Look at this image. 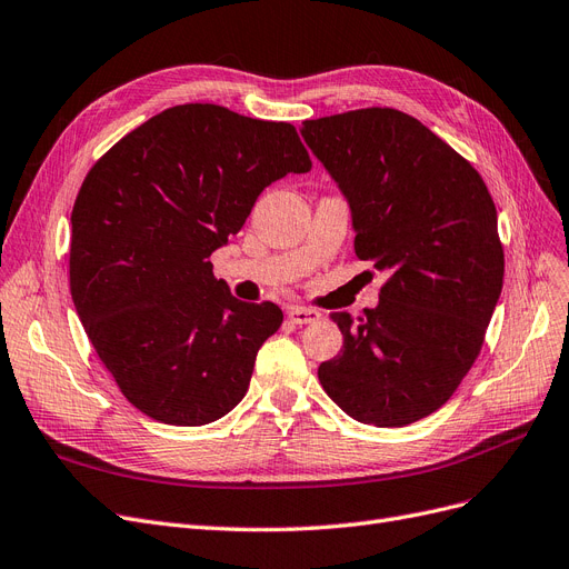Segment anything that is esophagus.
<instances>
[{
	"mask_svg": "<svg viewBox=\"0 0 569 569\" xmlns=\"http://www.w3.org/2000/svg\"><path fill=\"white\" fill-rule=\"evenodd\" d=\"M288 319L296 323V326H307V323H317L321 319V313L317 309H309V307H290L288 309Z\"/></svg>",
	"mask_w": 569,
	"mask_h": 569,
	"instance_id": "esophagus-1",
	"label": "esophagus"
}]
</instances>
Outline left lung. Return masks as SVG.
I'll list each match as a JSON object with an SVG mask.
<instances>
[{"instance_id":"1","label":"left lung","mask_w":569,"mask_h":569,"mask_svg":"<svg viewBox=\"0 0 569 569\" xmlns=\"http://www.w3.org/2000/svg\"><path fill=\"white\" fill-rule=\"evenodd\" d=\"M302 136L349 199L356 256L387 271L375 309L330 313L345 345L319 380L356 422L408 427L450 401L486 342L503 283L495 201L406 112L307 119Z\"/></svg>"}]
</instances>
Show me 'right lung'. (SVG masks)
I'll use <instances>...</instances> for the list:
<instances>
[{"label":"right lung","mask_w":569,"mask_h":569,"mask_svg":"<svg viewBox=\"0 0 569 569\" xmlns=\"http://www.w3.org/2000/svg\"><path fill=\"white\" fill-rule=\"evenodd\" d=\"M309 168L292 123L210 102L163 110L91 166L72 208L70 292L98 359L140 412L203 427L239 406L283 311L231 296L210 252L267 184Z\"/></svg>","instance_id":"add662e5"}]
</instances>
